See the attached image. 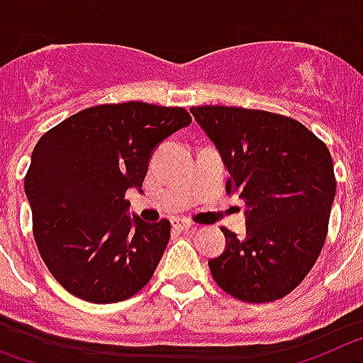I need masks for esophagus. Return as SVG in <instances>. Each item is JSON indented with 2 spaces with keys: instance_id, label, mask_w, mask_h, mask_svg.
<instances>
[{
  "instance_id": "1",
  "label": "esophagus",
  "mask_w": 363,
  "mask_h": 363,
  "mask_svg": "<svg viewBox=\"0 0 363 363\" xmlns=\"http://www.w3.org/2000/svg\"><path fill=\"white\" fill-rule=\"evenodd\" d=\"M173 226H175V230H179V232H195V230H197V225L188 223V220H177Z\"/></svg>"
}]
</instances>
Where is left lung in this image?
I'll use <instances>...</instances> for the list:
<instances>
[{
    "label": "left lung",
    "mask_w": 363,
    "mask_h": 363,
    "mask_svg": "<svg viewBox=\"0 0 363 363\" xmlns=\"http://www.w3.org/2000/svg\"><path fill=\"white\" fill-rule=\"evenodd\" d=\"M230 173L228 194L247 210V234L223 228L226 248L208 261L217 285L248 303L292 292L316 263L336 194L333 157L301 122L261 109H190Z\"/></svg>",
    "instance_id": "left-lung-1"
}]
</instances>
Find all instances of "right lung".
Instances as JSON below:
<instances>
[{"label": "right lung", "mask_w": 363, "mask_h": 363, "mask_svg": "<svg viewBox=\"0 0 363 363\" xmlns=\"http://www.w3.org/2000/svg\"><path fill=\"white\" fill-rule=\"evenodd\" d=\"M182 107L104 104L69 116L34 146L25 195L40 256L56 281L91 303H115L151 279L169 220L129 217V188L143 191L151 153L190 125Z\"/></svg>", "instance_id": "obj_1"}]
</instances>
